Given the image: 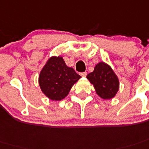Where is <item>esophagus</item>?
<instances>
[{
  "label": "esophagus",
  "instance_id": "1",
  "mask_svg": "<svg viewBox=\"0 0 149 149\" xmlns=\"http://www.w3.org/2000/svg\"><path fill=\"white\" fill-rule=\"evenodd\" d=\"M86 75H87V72H81V76H82V77H86Z\"/></svg>",
  "mask_w": 149,
  "mask_h": 149
}]
</instances>
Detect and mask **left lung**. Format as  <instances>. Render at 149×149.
I'll return each instance as SVG.
<instances>
[{
    "instance_id": "obj_1",
    "label": "left lung",
    "mask_w": 149,
    "mask_h": 149,
    "mask_svg": "<svg viewBox=\"0 0 149 149\" xmlns=\"http://www.w3.org/2000/svg\"><path fill=\"white\" fill-rule=\"evenodd\" d=\"M86 78L93 85L100 98L109 100L114 98L120 88L119 79L110 65L103 61L95 65L93 72Z\"/></svg>"
}]
</instances>
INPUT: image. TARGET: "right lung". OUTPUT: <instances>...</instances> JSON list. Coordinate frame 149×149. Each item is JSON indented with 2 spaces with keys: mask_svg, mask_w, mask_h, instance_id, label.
I'll return each mask as SVG.
<instances>
[{
  "mask_svg": "<svg viewBox=\"0 0 149 149\" xmlns=\"http://www.w3.org/2000/svg\"><path fill=\"white\" fill-rule=\"evenodd\" d=\"M80 78L72 67H67L63 57L52 56L40 71L38 84L44 95L56 102L67 97L72 86Z\"/></svg>",
  "mask_w": 149,
  "mask_h": 149,
  "instance_id": "add662e5",
  "label": "right lung"
}]
</instances>
